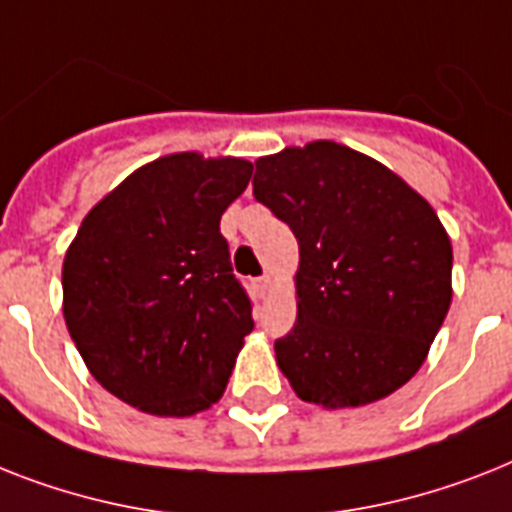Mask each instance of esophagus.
Masks as SVG:
<instances>
[{
    "instance_id": "1",
    "label": "esophagus",
    "mask_w": 512,
    "mask_h": 512,
    "mask_svg": "<svg viewBox=\"0 0 512 512\" xmlns=\"http://www.w3.org/2000/svg\"><path fill=\"white\" fill-rule=\"evenodd\" d=\"M268 289H270V278L268 276L257 278V281H255V292L257 294H265V292H268Z\"/></svg>"
}]
</instances>
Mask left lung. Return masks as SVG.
Instances as JSON below:
<instances>
[{
    "instance_id": "left-lung-1",
    "label": "left lung",
    "mask_w": 512,
    "mask_h": 512,
    "mask_svg": "<svg viewBox=\"0 0 512 512\" xmlns=\"http://www.w3.org/2000/svg\"><path fill=\"white\" fill-rule=\"evenodd\" d=\"M252 194L299 244L297 323L276 339L299 400L360 407L421 368L452 302V244L421 194L334 141L260 157Z\"/></svg>"
}]
</instances>
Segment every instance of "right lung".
I'll use <instances>...</instances> for the list:
<instances>
[{"label":"right lung","instance_id":"1","mask_svg":"<svg viewBox=\"0 0 512 512\" xmlns=\"http://www.w3.org/2000/svg\"><path fill=\"white\" fill-rule=\"evenodd\" d=\"M252 162L160 157L107 194L62 265V313L83 363L118 400L194 415L220 400L255 328L220 215Z\"/></svg>","mask_w":512,"mask_h":512}]
</instances>
